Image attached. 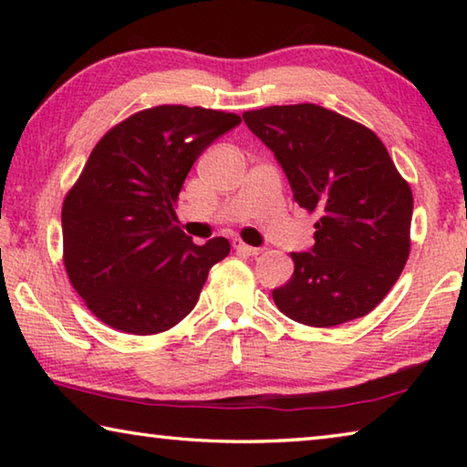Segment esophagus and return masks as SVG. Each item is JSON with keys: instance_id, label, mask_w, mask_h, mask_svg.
I'll return each instance as SVG.
<instances>
[{"instance_id": "34e87169", "label": "esophagus", "mask_w": 467, "mask_h": 467, "mask_svg": "<svg viewBox=\"0 0 467 467\" xmlns=\"http://www.w3.org/2000/svg\"><path fill=\"white\" fill-rule=\"evenodd\" d=\"M233 247H234L236 251H239V253H243V255H259V253L264 251L262 247H251V244L243 243L241 239H234V241H233Z\"/></svg>"}]
</instances>
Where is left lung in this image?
Returning a JSON list of instances; mask_svg holds the SVG:
<instances>
[{"label": "left lung", "mask_w": 467, "mask_h": 467, "mask_svg": "<svg viewBox=\"0 0 467 467\" xmlns=\"http://www.w3.org/2000/svg\"><path fill=\"white\" fill-rule=\"evenodd\" d=\"M300 208L315 212V244L292 253L295 274L272 296L313 327L358 319L381 303L410 255L414 200L373 131L319 105L247 110Z\"/></svg>", "instance_id": "1"}]
</instances>
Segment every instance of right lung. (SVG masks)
I'll return each mask as SVG.
<instances>
[{
	"label": "right lung",
	"mask_w": 467,
	"mask_h": 467,
	"mask_svg": "<svg viewBox=\"0 0 467 467\" xmlns=\"http://www.w3.org/2000/svg\"><path fill=\"white\" fill-rule=\"evenodd\" d=\"M239 123L223 110L162 105L131 115L94 146L63 202L61 231L69 282L102 323L150 336L193 311L231 243L195 244L172 205L203 150Z\"/></svg>",
	"instance_id": "obj_1"
}]
</instances>
